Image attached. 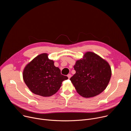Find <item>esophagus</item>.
<instances>
[{
	"mask_svg": "<svg viewBox=\"0 0 131 131\" xmlns=\"http://www.w3.org/2000/svg\"><path fill=\"white\" fill-rule=\"evenodd\" d=\"M67 77H68V79H70L71 78V74H68V75H67Z\"/></svg>",
	"mask_w": 131,
	"mask_h": 131,
	"instance_id": "esophagus-1",
	"label": "esophagus"
}]
</instances>
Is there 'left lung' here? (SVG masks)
<instances>
[{"label": "left lung", "instance_id": "8db88e82", "mask_svg": "<svg viewBox=\"0 0 131 131\" xmlns=\"http://www.w3.org/2000/svg\"><path fill=\"white\" fill-rule=\"evenodd\" d=\"M76 73L70 79L79 94L85 98L100 94L111 76L109 64L96 54L88 52L73 66Z\"/></svg>", "mask_w": 131, "mask_h": 131}]
</instances>
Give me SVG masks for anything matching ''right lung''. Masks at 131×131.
I'll return each mask as SVG.
<instances>
[{
    "label": "right lung",
    "mask_w": 131,
    "mask_h": 131,
    "mask_svg": "<svg viewBox=\"0 0 131 131\" xmlns=\"http://www.w3.org/2000/svg\"><path fill=\"white\" fill-rule=\"evenodd\" d=\"M23 77L33 93L43 97L54 94L62 82L68 79L61 74L59 68L54 66V61L48 59L47 53L38 55L26 66Z\"/></svg>",
    "instance_id": "obj_1"
}]
</instances>
